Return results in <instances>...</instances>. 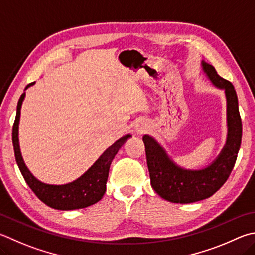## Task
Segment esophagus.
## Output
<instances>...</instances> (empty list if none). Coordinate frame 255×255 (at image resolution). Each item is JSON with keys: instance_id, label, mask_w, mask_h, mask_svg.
<instances>
[{"instance_id": "obj_1", "label": "esophagus", "mask_w": 255, "mask_h": 255, "mask_svg": "<svg viewBox=\"0 0 255 255\" xmlns=\"http://www.w3.org/2000/svg\"><path fill=\"white\" fill-rule=\"evenodd\" d=\"M150 129V124L147 120H139L135 126V133L137 136H141Z\"/></svg>"}]
</instances>
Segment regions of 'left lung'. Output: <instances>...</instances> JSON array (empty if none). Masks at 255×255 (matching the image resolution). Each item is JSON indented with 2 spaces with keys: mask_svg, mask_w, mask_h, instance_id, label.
Returning a JSON list of instances; mask_svg holds the SVG:
<instances>
[{
  "mask_svg": "<svg viewBox=\"0 0 255 255\" xmlns=\"http://www.w3.org/2000/svg\"><path fill=\"white\" fill-rule=\"evenodd\" d=\"M201 66L212 85L224 91L226 99L228 135L225 145L216 158L203 168H184L175 163L154 137L149 135L142 137L151 187L160 197L172 203L188 204L198 202L211 197L219 191L232 172L241 146L242 122L234 87L217 75L212 64L202 60Z\"/></svg>",
  "mask_w": 255,
  "mask_h": 255,
  "instance_id": "8db88e82",
  "label": "left lung"
}]
</instances>
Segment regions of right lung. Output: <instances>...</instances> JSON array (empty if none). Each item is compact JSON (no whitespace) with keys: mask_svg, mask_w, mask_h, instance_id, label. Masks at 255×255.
<instances>
[{"mask_svg":"<svg viewBox=\"0 0 255 255\" xmlns=\"http://www.w3.org/2000/svg\"><path fill=\"white\" fill-rule=\"evenodd\" d=\"M34 83L35 82H32L30 85H27L24 92L18 99L16 117L14 125H13L12 141L13 147H14L15 160L18 168L21 170V174L39 200L42 201L48 206L54 208V210L72 211L95 204V203L99 202L103 198L106 192V184H107L110 164H112L115 156L117 155L118 150L127 141V139L131 137V135L129 133V135L119 138L117 141H115L80 177L72 180V182L61 185L41 182L30 172V169L25 165L21 154L20 141H18V125H20L22 104L25 98V90L27 88L33 86Z\"/></svg>","mask_w":255,"mask_h":255,"instance_id":"1","label":"right lung"}]
</instances>
